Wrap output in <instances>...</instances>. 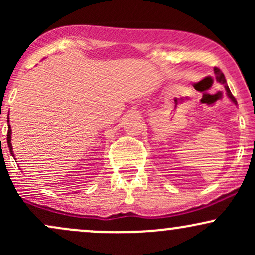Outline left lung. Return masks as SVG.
I'll return each mask as SVG.
<instances>
[{
  "instance_id": "1",
  "label": "left lung",
  "mask_w": 255,
  "mask_h": 255,
  "mask_svg": "<svg viewBox=\"0 0 255 255\" xmlns=\"http://www.w3.org/2000/svg\"><path fill=\"white\" fill-rule=\"evenodd\" d=\"M213 71H215V74H216V80H217L218 83H221V84H223V85H224V87H225V91H227V96H228V97L230 98V101L233 102V103L238 104V102H236L235 97H234V96H233V93L230 92V90H229V86H228V85H227V80H225V77H224V74H223V73H222L221 69L217 68V67H215V69H213Z\"/></svg>"
}]
</instances>
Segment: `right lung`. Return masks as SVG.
Masks as SVG:
<instances>
[{
	"mask_svg": "<svg viewBox=\"0 0 255 255\" xmlns=\"http://www.w3.org/2000/svg\"><path fill=\"white\" fill-rule=\"evenodd\" d=\"M9 119V118H8ZM8 122H9V120H7ZM7 142H8V147H9V151L11 153V156H14L13 154V147H11V129H10V126L8 125V134H7Z\"/></svg>",
	"mask_w": 255,
	"mask_h": 255,
	"instance_id": "right-lung-1",
	"label": "right lung"
}]
</instances>
